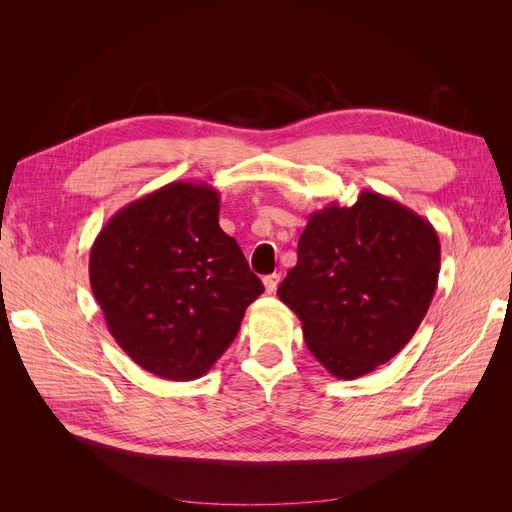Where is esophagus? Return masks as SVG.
I'll list each match as a JSON object with an SVG mask.
<instances>
[{"instance_id": "1", "label": "esophagus", "mask_w": 512, "mask_h": 512, "mask_svg": "<svg viewBox=\"0 0 512 512\" xmlns=\"http://www.w3.org/2000/svg\"><path fill=\"white\" fill-rule=\"evenodd\" d=\"M265 288L269 294H273L277 290V284H280V273H271V275H265Z\"/></svg>"}]
</instances>
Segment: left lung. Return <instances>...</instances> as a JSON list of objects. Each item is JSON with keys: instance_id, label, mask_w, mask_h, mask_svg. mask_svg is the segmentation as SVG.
<instances>
[{"instance_id": "8db88e82", "label": "left lung", "mask_w": 512, "mask_h": 512, "mask_svg": "<svg viewBox=\"0 0 512 512\" xmlns=\"http://www.w3.org/2000/svg\"><path fill=\"white\" fill-rule=\"evenodd\" d=\"M440 275V239L425 218L378 192L309 215L297 265L277 297L331 376L361 378L391 361L423 322Z\"/></svg>"}]
</instances>
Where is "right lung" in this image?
<instances>
[{
    "label": "right lung",
    "mask_w": 512,
    "mask_h": 512,
    "mask_svg": "<svg viewBox=\"0 0 512 512\" xmlns=\"http://www.w3.org/2000/svg\"><path fill=\"white\" fill-rule=\"evenodd\" d=\"M218 215V190L173 181L119 209L91 245L89 282L106 327L153 376H205L265 292Z\"/></svg>",
    "instance_id": "add662e5"
}]
</instances>
